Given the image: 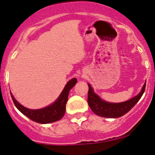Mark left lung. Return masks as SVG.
I'll return each mask as SVG.
<instances>
[{
	"instance_id": "1",
	"label": "left lung",
	"mask_w": 155,
	"mask_h": 155,
	"mask_svg": "<svg viewBox=\"0 0 155 155\" xmlns=\"http://www.w3.org/2000/svg\"><path fill=\"white\" fill-rule=\"evenodd\" d=\"M88 91V104L90 109L95 114L106 118H118L122 117L138 102L145 90L146 82L142 88V90L137 95L124 102L112 103L103 100L94 91L89 84Z\"/></svg>"
}]
</instances>
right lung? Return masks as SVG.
Masks as SVG:
<instances>
[{
	"label": "right lung",
	"mask_w": 155,
	"mask_h": 155,
	"mask_svg": "<svg viewBox=\"0 0 155 155\" xmlns=\"http://www.w3.org/2000/svg\"><path fill=\"white\" fill-rule=\"evenodd\" d=\"M76 82L77 79L76 78H73L68 81L57 99L51 104L42 109H31L26 108L15 99L11 92V95L15 107L25 116L39 124H48L60 120L64 117L66 111V104L68 101V93Z\"/></svg>",
	"instance_id": "add662e5"
}]
</instances>
